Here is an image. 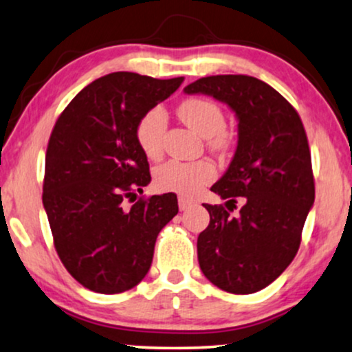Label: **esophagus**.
I'll use <instances>...</instances> for the list:
<instances>
[{
    "instance_id": "obj_1",
    "label": "esophagus",
    "mask_w": 352,
    "mask_h": 352,
    "mask_svg": "<svg viewBox=\"0 0 352 352\" xmlns=\"http://www.w3.org/2000/svg\"><path fill=\"white\" fill-rule=\"evenodd\" d=\"M177 204H179V209L181 210H186V209L191 208V206L196 204V202H194L192 199H189V197L179 196V197H177Z\"/></svg>"
}]
</instances>
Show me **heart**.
<instances>
[{
    "label": "heart",
    "mask_w": 352,
    "mask_h": 352,
    "mask_svg": "<svg viewBox=\"0 0 352 352\" xmlns=\"http://www.w3.org/2000/svg\"><path fill=\"white\" fill-rule=\"evenodd\" d=\"M177 115L196 133L208 138L210 150L222 153L229 148L230 136L224 131L226 115L216 102L209 98H188L179 105ZM168 118L163 109L153 107L136 123V142L146 158H160L163 151L164 133ZM216 177V168L206 160L191 161H166L156 168L155 186L160 191L177 192L181 196H196L204 186Z\"/></svg>",
    "instance_id": "b5f03b06"
}]
</instances>
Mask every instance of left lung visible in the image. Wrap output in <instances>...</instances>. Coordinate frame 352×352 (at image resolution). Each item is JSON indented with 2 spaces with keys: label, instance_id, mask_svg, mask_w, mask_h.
<instances>
[{
  "label": "left lung",
  "instance_id": "obj_1",
  "mask_svg": "<svg viewBox=\"0 0 352 352\" xmlns=\"http://www.w3.org/2000/svg\"><path fill=\"white\" fill-rule=\"evenodd\" d=\"M184 92L227 103L239 120L234 158L210 188L227 199L226 208L204 204L210 221L197 237L199 267L221 290L255 293L278 278L295 258L315 202L305 126L290 102L255 77H202ZM237 197L244 206L234 218L230 210Z\"/></svg>",
  "mask_w": 352,
  "mask_h": 352
}]
</instances>
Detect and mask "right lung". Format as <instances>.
I'll use <instances>...</instances> for the list:
<instances>
[{
  "instance_id": "right-lung-1",
  "label": "right lung",
  "mask_w": 352,
  "mask_h": 352,
  "mask_svg": "<svg viewBox=\"0 0 352 352\" xmlns=\"http://www.w3.org/2000/svg\"><path fill=\"white\" fill-rule=\"evenodd\" d=\"M184 77L113 72L65 107L45 153L43 204L60 262L89 290H130L150 270L160 230L177 214L176 194L125 199L150 184L136 142L138 120L179 89Z\"/></svg>"
}]
</instances>
